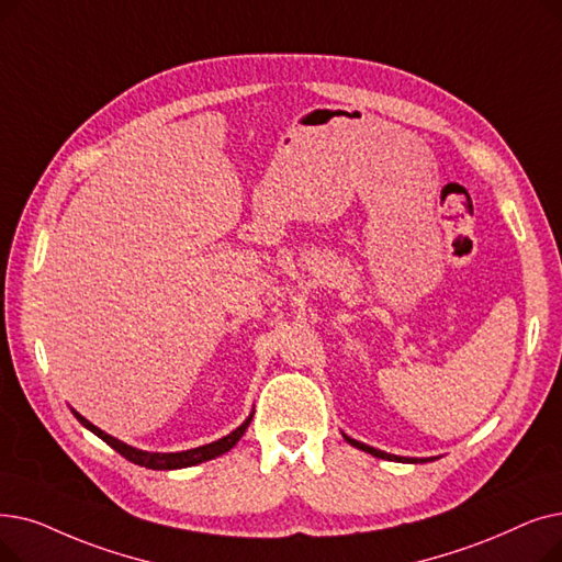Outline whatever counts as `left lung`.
<instances>
[{
    "mask_svg": "<svg viewBox=\"0 0 562 562\" xmlns=\"http://www.w3.org/2000/svg\"><path fill=\"white\" fill-rule=\"evenodd\" d=\"M345 438H347V441H349L351 446H356L358 450H364V452H370V454H374V457H381V459H393V461L418 463V459H411V457H397V454H387V452H381V450H376V448H370V446H364V443L356 441V438H349V436H345ZM420 461H427V459H420Z\"/></svg>",
    "mask_w": 562,
    "mask_h": 562,
    "instance_id": "1",
    "label": "left lung"
}]
</instances>
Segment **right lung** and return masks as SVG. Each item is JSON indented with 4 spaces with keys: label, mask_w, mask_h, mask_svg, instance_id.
<instances>
[{
    "label": "right lung",
    "mask_w": 562,
    "mask_h": 562,
    "mask_svg": "<svg viewBox=\"0 0 562 562\" xmlns=\"http://www.w3.org/2000/svg\"><path fill=\"white\" fill-rule=\"evenodd\" d=\"M72 416H76L89 431H93L95 436L103 438V441H105L110 448H114L121 457H126L128 461L139 463V467H144V469H154V471L186 469V467H194V463H202V461H209V459H215V457L225 454L227 450H232V448L240 441V436L246 434V429H248V425H250V420H252V416H250L238 429H234L232 434L223 436L221 441H213V443L202 446V448L186 450V452H144V450H137V448H131V446H126V443L116 441L114 436L101 431L99 427L91 425L87 418H82L78 411H72Z\"/></svg>",
    "instance_id": "obj_1"
}]
</instances>
